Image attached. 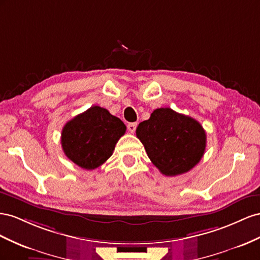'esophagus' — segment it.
Returning a JSON list of instances; mask_svg holds the SVG:
<instances>
[{
    "label": "esophagus",
    "instance_id": "obj_1",
    "mask_svg": "<svg viewBox=\"0 0 260 260\" xmlns=\"http://www.w3.org/2000/svg\"><path fill=\"white\" fill-rule=\"evenodd\" d=\"M137 127V123H128L127 124V129L129 133H134Z\"/></svg>",
    "mask_w": 260,
    "mask_h": 260
}]
</instances>
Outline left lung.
I'll use <instances>...</instances> for the list:
<instances>
[{"label":"left lung","instance_id":"obj_1","mask_svg":"<svg viewBox=\"0 0 260 260\" xmlns=\"http://www.w3.org/2000/svg\"><path fill=\"white\" fill-rule=\"evenodd\" d=\"M136 136L151 162L167 176L188 172L206 149V132L200 123L170 108L155 109L149 120L139 123Z\"/></svg>","mask_w":260,"mask_h":260}]
</instances>
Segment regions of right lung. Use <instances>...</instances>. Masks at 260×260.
<instances>
[{"label":"right lung","instance_id":"obj_1","mask_svg":"<svg viewBox=\"0 0 260 260\" xmlns=\"http://www.w3.org/2000/svg\"><path fill=\"white\" fill-rule=\"evenodd\" d=\"M125 132L126 126L120 118L107 109L93 106L64 125L61 144L71 161L85 170H93L112 155Z\"/></svg>","mask_w":260,"mask_h":260}]
</instances>
